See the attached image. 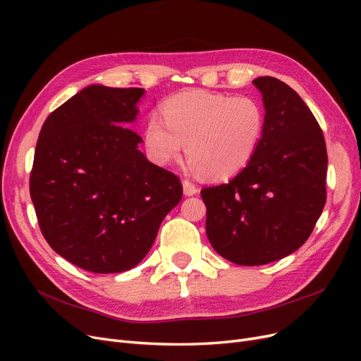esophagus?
Returning <instances> with one entry per match:
<instances>
[{"label":"esophagus","mask_w":361,"mask_h":361,"mask_svg":"<svg viewBox=\"0 0 361 361\" xmlns=\"http://www.w3.org/2000/svg\"><path fill=\"white\" fill-rule=\"evenodd\" d=\"M182 185H183V194L185 195H195V194L199 192L197 187H195V185L191 183L190 180H183Z\"/></svg>","instance_id":"obj_1"}]
</instances>
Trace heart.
<instances>
[{"mask_svg": "<svg viewBox=\"0 0 361 361\" xmlns=\"http://www.w3.org/2000/svg\"><path fill=\"white\" fill-rule=\"evenodd\" d=\"M145 129L149 155L169 166L182 154L209 179H228L253 159L265 133V111L253 96L183 92L161 104Z\"/></svg>", "mask_w": 361, "mask_h": 361, "instance_id": "b5f03b06", "label": "heart"}]
</instances>
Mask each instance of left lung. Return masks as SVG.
Segmentation results:
<instances>
[{
  "instance_id": "8db88e82",
  "label": "left lung",
  "mask_w": 361,
  "mask_h": 361,
  "mask_svg": "<svg viewBox=\"0 0 361 361\" xmlns=\"http://www.w3.org/2000/svg\"><path fill=\"white\" fill-rule=\"evenodd\" d=\"M253 84L265 108L256 155L232 180L200 192L211 245L245 267L286 257L307 241L325 206L329 164L322 130L300 94L272 76Z\"/></svg>"
}]
</instances>
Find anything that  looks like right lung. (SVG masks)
Returning a JSON list of instances; mask_svg holds the SVG:
<instances>
[{
    "mask_svg": "<svg viewBox=\"0 0 361 361\" xmlns=\"http://www.w3.org/2000/svg\"><path fill=\"white\" fill-rule=\"evenodd\" d=\"M145 89L85 87L42 126L30 176L40 231L57 255L97 274L138 265L182 183L152 164L128 128Z\"/></svg>",
    "mask_w": 361,
    "mask_h": 361,
    "instance_id": "1",
    "label": "right lung"
}]
</instances>
